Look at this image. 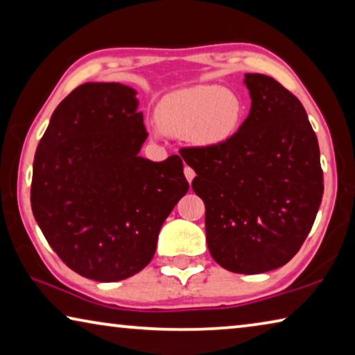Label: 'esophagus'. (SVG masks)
I'll use <instances>...</instances> for the list:
<instances>
[{
    "instance_id": "34e87169",
    "label": "esophagus",
    "mask_w": 355,
    "mask_h": 355,
    "mask_svg": "<svg viewBox=\"0 0 355 355\" xmlns=\"http://www.w3.org/2000/svg\"><path fill=\"white\" fill-rule=\"evenodd\" d=\"M184 177H186V180H188V182L191 183V182H192V178L196 177V172H194V169H191L189 166H186V167H184Z\"/></svg>"
}]
</instances>
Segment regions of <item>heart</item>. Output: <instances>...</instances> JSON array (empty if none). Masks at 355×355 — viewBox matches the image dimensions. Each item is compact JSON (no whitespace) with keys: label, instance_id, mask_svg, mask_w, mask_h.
I'll return each mask as SVG.
<instances>
[{"label":"heart","instance_id":"1","mask_svg":"<svg viewBox=\"0 0 355 355\" xmlns=\"http://www.w3.org/2000/svg\"><path fill=\"white\" fill-rule=\"evenodd\" d=\"M244 116L243 100L219 86H196L159 101L155 117L161 131L188 136L205 147L219 146L236 133Z\"/></svg>","mask_w":355,"mask_h":355}]
</instances>
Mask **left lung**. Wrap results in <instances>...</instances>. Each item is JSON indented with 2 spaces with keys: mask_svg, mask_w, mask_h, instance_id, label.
I'll return each instance as SVG.
<instances>
[{
  "mask_svg": "<svg viewBox=\"0 0 355 355\" xmlns=\"http://www.w3.org/2000/svg\"><path fill=\"white\" fill-rule=\"evenodd\" d=\"M248 119L230 139L183 147L205 203L209 254L227 271L260 274L284 266L313 227L322 199L320 147L304 106L274 78L245 75Z\"/></svg>",
  "mask_w": 355,
  "mask_h": 355,
  "instance_id": "8db88e82",
  "label": "left lung"
}]
</instances>
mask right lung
<instances>
[{"label":"right lung","instance_id":"1","mask_svg":"<svg viewBox=\"0 0 355 355\" xmlns=\"http://www.w3.org/2000/svg\"><path fill=\"white\" fill-rule=\"evenodd\" d=\"M133 89L86 83L55 110L34 156L31 208L76 274L116 282L152 260L161 225L188 192L183 161L141 158L148 133Z\"/></svg>","mask_w":355,"mask_h":355}]
</instances>
